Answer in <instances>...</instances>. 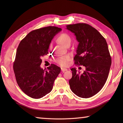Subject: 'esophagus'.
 <instances>
[{
  "label": "esophagus",
  "mask_w": 123,
  "mask_h": 123,
  "mask_svg": "<svg viewBox=\"0 0 123 123\" xmlns=\"http://www.w3.org/2000/svg\"><path fill=\"white\" fill-rule=\"evenodd\" d=\"M67 69H66V68H61V71L63 73H64L65 71H67Z\"/></svg>",
  "instance_id": "1"
}]
</instances>
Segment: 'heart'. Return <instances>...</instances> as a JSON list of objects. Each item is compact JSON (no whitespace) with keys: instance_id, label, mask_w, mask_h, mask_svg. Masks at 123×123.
Returning a JSON list of instances; mask_svg holds the SVG:
<instances>
[{"instance_id":"1","label":"heart","mask_w":123,"mask_h":123,"mask_svg":"<svg viewBox=\"0 0 123 123\" xmlns=\"http://www.w3.org/2000/svg\"><path fill=\"white\" fill-rule=\"evenodd\" d=\"M56 41L58 43L65 47L68 43L70 42V37L66 34H62L57 37ZM70 58L69 56L66 55L60 57L56 60V62L62 67H67L69 65Z\"/></svg>"}]
</instances>
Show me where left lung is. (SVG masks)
<instances>
[{"label": "left lung", "mask_w": 123, "mask_h": 123, "mask_svg": "<svg viewBox=\"0 0 123 123\" xmlns=\"http://www.w3.org/2000/svg\"><path fill=\"white\" fill-rule=\"evenodd\" d=\"M66 27L74 33L79 42L74 63L86 68L82 74L72 68L70 89L77 96L88 98L101 90L109 75L112 61L106 41L89 24L77 23Z\"/></svg>", "instance_id": "obj_1"}]
</instances>
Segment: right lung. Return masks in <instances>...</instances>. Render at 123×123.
<instances>
[{"mask_svg":"<svg viewBox=\"0 0 123 123\" xmlns=\"http://www.w3.org/2000/svg\"><path fill=\"white\" fill-rule=\"evenodd\" d=\"M62 29L47 26L29 32L20 41L13 62V70L17 84L27 95L39 99L50 92L54 81L61 68L54 64L43 69L41 57L48 53L53 37Z\"/></svg>","mask_w":123,"mask_h":123,"instance_id":"obj_1","label":"right lung"}]
</instances>
